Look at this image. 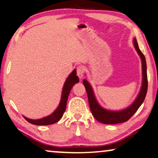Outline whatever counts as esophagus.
Instances as JSON below:
<instances>
[{"label": "esophagus", "instance_id": "1", "mask_svg": "<svg viewBox=\"0 0 158 158\" xmlns=\"http://www.w3.org/2000/svg\"><path fill=\"white\" fill-rule=\"evenodd\" d=\"M84 68L82 66H79L77 67V76L79 77V79H82L84 77Z\"/></svg>", "mask_w": 158, "mask_h": 158}]
</instances>
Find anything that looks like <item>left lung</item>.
<instances>
[{
    "mask_svg": "<svg viewBox=\"0 0 158 158\" xmlns=\"http://www.w3.org/2000/svg\"><path fill=\"white\" fill-rule=\"evenodd\" d=\"M133 45L140 57L142 64V85L136 98L127 107L120 110H111L104 108L100 105L95 97L94 89L87 79H83V84L87 93L89 104L92 114L99 123L105 124H114L127 122L135 112L145 100L148 91V77H147V64L145 57L139 50L137 39L134 38Z\"/></svg>",
    "mask_w": 158,
    "mask_h": 158,
    "instance_id": "left-lung-1",
    "label": "left lung"
}]
</instances>
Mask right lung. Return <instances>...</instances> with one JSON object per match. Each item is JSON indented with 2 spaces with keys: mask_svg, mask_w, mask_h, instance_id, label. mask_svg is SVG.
<instances>
[{
  "mask_svg": "<svg viewBox=\"0 0 158 158\" xmlns=\"http://www.w3.org/2000/svg\"><path fill=\"white\" fill-rule=\"evenodd\" d=\"M79 81V79L78 77L77 76V70L76 69H74L73 72L69 75V77L66 78L65 82H64L63 89H62L60 102L57 108L52 114L48 115V116L44 117L43 118L37 119H29L25 116H23V117L28 123L35 124V125H49V124H54L59 122L61 119L66 110V102H67V99L71 90H72L73 86L75 84L78 83Z\"/></svg>",
  "mask_w": 158,
  "mask_h": 158,
  "instance_id": "add662e5",
  "label": "right lung"
}]
</instances>
